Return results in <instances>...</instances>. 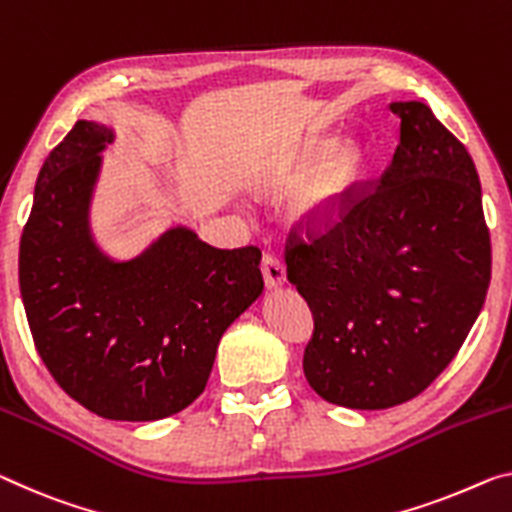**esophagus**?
Here are the masks:
<instances>
[{"instance_id": "34e87169", "label": "esophagus", "mask_w": 512, "mask_h": 512, "mask_svg": "<svg viewBox=\"0 0 512 512\" xmlns=\"http://www.w3.org/2000/svg\"><path fill=\"white\" fill-rule=\"evenodd\" d=\"M261 272H263V279H265L267 288H279V286H283V283H286V267H283V261L279 256L263 254Z\"/></svg>"}]
</instances>
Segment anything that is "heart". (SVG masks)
<instances>
[{
    "label": "heart",
    "instance_id": "heart-1",
    "mask_svg": "<svg viewBox=\"0 0 512 512\" xmlns=\"http://www.w3.org/2000/svg\"><path fill=\"white\" fill-rule=\"evenodd\" d=\"M327 151V141L311 146L300 162L295 164L293 178L302 180L308 171H314L304 180L300 194H297L295 208L300 215L318 224L334 222L345 212L350 196L359 183L364 171V148L357 141H343L334 146L323 160L319 159ZM321 162L318 163L317 160Z\"/></svg>",
    "mask_w": 512,
    "mask_h": 512
}]
</instances>
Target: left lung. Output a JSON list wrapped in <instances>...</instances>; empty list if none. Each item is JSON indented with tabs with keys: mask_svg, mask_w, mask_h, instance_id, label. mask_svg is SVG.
Segmentation results:
<instances>
[{
	"mask_svg": "<svg viewBox=\"0 0 512 512\" xmlns=\"http://www.w3.org/2000/svg\"><path fill=\"white\" fill-rule=\"evenodd\" d=\"M389 107L400 141L377 185L327 233H290L286 245L288 281L313 313L304 375L350 410H387L428 389L465 343L492 272L467 148L423 102Z\"/></svg>",
	"mask_w": 512,
	"mask_h": 512,
	"instance_id": "left-lung-1",
	"label": "left lung"
}]
</instances>
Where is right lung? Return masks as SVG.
<instances>
[{
	"label": "right lung",
	"mask_w": 512,
	"mask_h": 512,
	"mask_svg": "<svg viewBox=\"0 0 512 512\" xmlns=\"http://www.w3.org/2000/svg\"><path fill=\"white\" fill-rule=\"evenodd\" d=\"M105 123L77 121L36 180L20 240V293L47 371L86 410L157 421L206 389L219 338L263 293L261 249H217L164 231L130 261L91 233Z\"/></svg>",
	"instance_id": "add662e5"
}]
</instances>
